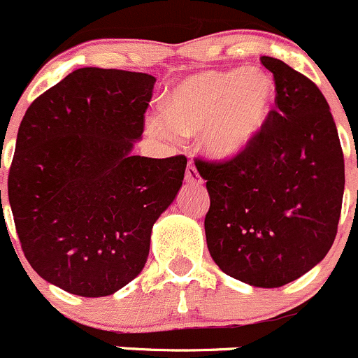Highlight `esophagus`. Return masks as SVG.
<instances>
[{
  "instance_id": "1",
  "label": "esophagus",
  "mask_w": 358,
  "mask_h": 358,
  "mask_svg": "<svg viewBox=\"0 0 358 358\" xmlns=\"http://www.w3.org/2000/svg\"><path fill=\"white\" fill-rule=\"evenodd\" d=\"M185 180H187V182H189V183H201V182H202V178H201V175H199L197 168H195L192 163L189 164V166H187Z\"/></svg>"
}]
</instances>
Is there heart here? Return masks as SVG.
<instances>
[{
    "label": "heart",
    "instance_id": "obj_1",
    "mask_svg": "<svg viewBox=\"0 0 358 358\" xmlns=\"http://www.w3.org/2000/svg\"><path fill=\"white\" fill-rule=\"evenodd\" d=\"M274 82L261 70L204 71L169 92L166 116L150 115L148 130L163 141L202 135V148L217 161L242 156L269 118Z\"/></svg>",
    "mask_w": 358,
    "mask_h": 358
}]
</instances>
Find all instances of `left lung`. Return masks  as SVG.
Instances as JSON below:
<instances>
[{
	"instance_id": "8db88e82",
	"label": "left lung",
	"mask_w": 358,
	"mask_h": 358,
	"mask_svg": "<svg viewBox=\"0 0 358 358\" xmlns=\"http://www.w3.org/2000/svg\"><path fill=\"white\" fill-rule=\"evenodd\" d=\"M261 63L274 77L276 110L257 141L235 159H195V166L210 197L204 228L213 261L250 287L278 288L333 245L345 161L317 85L281 59L261 56Z\"/></svg>"
}]
</instances>
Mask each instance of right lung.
<instances>
[{"mask_svg":"<svg viewBox=\"0 0 358 358\" xmlns=\"http://www.w3.org/2000/svg\"><path fill=\"white\" fill-rule=\"evenodd\" d=\"M154 84L149 73L78 69L20 123L8 175L15 228L32 269L73 295H113L137 278L182 187L185 156L131 154Z\"/></svg>","mask_w":358,"mask_h":358,"instance_id":"1","label":"right lung"}]
</instances>
